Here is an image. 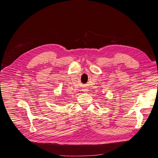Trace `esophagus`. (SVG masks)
Here are the masks:
<instances>
[{"instance_id":"obj_1","label":"esophagus","mask_w":158,"mask_h":158,"mask_svg":"<svg viewBox=\"0 0 158 158\" xmlns=\"http://www.w3.org/2000/svg\"><path fill=\"white\" fill-rule=\"evenodd\" d=\"M83 92H87V89H83Z\"/></svg>"}]
</instances>
